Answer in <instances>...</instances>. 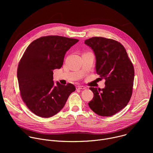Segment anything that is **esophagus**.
<instances>
[{
  "label": "esophagus",
  "instance_id": "1",
  "mask_svg": "<svg viewBox=\"0 0 153 153\" xmlns=\"http://www.w3.org/2000/svg\"><path fill=\"white\" fill-rule=\"evenodd\" d=\"M76 88H77V90H85L86 88H85V86H83L79 85V86H77L76 87Z\"/></svg>",
  "mask_w": 153,
  "mask_h": 153
}]
</instances>
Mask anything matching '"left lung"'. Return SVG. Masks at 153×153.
Returning <instances> with one entry per match:
<instances>
[{
	"label": "left lung",
	"mask_w": 153,
	"mask_h": 153,
	"mask_svg": "<svg viewBox=\"0 0 153 153\" xmlns=\"http://www.w3.org/2000/svg\"><path fill=\"white\" fill-rule=\"evenodd\" d=\"M96 56V70L105 80L104 88L90 87L91 110L101 116H111L125 108L133 92L134 70L124 47L116 40L93 37L85 41Z\"/></svg>",
	"instance_id": "obj_1"
}]
</instances>
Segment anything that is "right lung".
<instances>
[{"instance_id":"right-lung-1","label":"right lung","mask_w":153,"mask_h":153,"mask_svg":"<svg viewBox=\"0 0 153 153\" xmlns=\"http://www.w3.org/2000/svg\"><path fill=\"white\" fill-rule=\"evenodd\" d=\"M77 42L59 36H43L32 42L24 53L17 68L19 90L36 115L47 118L56 114L76 90L71 83L55 85L53 71L62 67L65 53Z\"/></svg>"}]
</instances>
